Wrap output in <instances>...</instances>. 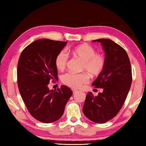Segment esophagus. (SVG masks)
Segmentation results:
<instances>
[{
    "instance_id": "obj_1",
    "label": "esophagus",
    "mask_w": 146,
    "mask_h": 146,
    "mask_svg": "<svg viewBox=\"0 0 146 146\" xmlns=\"http://www.w3.org/2000/svg\"><path fill=\"white\" fill-rule=\"evenodd\" d=\"M72 92H73V94H75L76 92H77V90H75V89H72Z\"/></svg>"
}]
</instances>
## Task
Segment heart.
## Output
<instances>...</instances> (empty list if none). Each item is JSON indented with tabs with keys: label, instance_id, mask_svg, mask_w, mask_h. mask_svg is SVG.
Returning <instances> with one entry per match:
<instances>
[{
	"label": "heart",
	"instance_id": "obj_1",
	"mask_svg": "<svg viewBox=\"0 0 146 146\" xmlns=\"http://www.w3.org/2000/svg\"><path fill=\"white\" fill-rule=\"evenodd\" d=\"M75 56L83 61L81 69L86 71L92 77L100 75L105 68L106 59L104 54L97 53L96 50L89 45H82L69 50ZM69 60V55L65 50L60 51L55 59V64L59 70L66 68ZM89 75L86 73H76L68 71L61 76V81L64 84L72 88H79L82 85L88 82Z\"/></svg>",
	"mask_w": 146,
	"mask_h": 146
}]
</instances>
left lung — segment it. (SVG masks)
Here are the masks:
<instances>
[{
    "label": "left lung",
    "mask_w": 146,
    "mask_h": 146,
    "mask_svg": "<svg viewBox=\"0 0 146 146\" xmlns=\"http://www.w3.org/2000/svg\"><path fill=\"white\" fill-rule=\"evenodd\" d=\"M93 41L102 44L106 64L92 85L103 91L97 96L88 92L82 110L90 120L103 123L114 117L123 106L132 84V70L128 54L118 44L109 39Z\"/></svg>",
    "instance_id": "1"
}]
</instances>
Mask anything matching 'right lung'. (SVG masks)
<instances>
[{"label":"right lung","mask_w":146,"mask_h":146,"mask_svg":"<svg viewBox=\"0 0 146 146\" xmlns=\"http://www.w3.org/2000/svg\"><path fill=\"white\" fill-rule=\"evenodd\" d=\"M68 41L40 39L25 47L17 65V85L28 111L36 119L52 123L64 114L73 92L62 85L50 90L48 84L58 80L56 55Z\"/></svg>","instance_id":"obj_1"}]
</instances>
